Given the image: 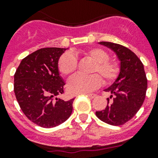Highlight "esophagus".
Segmentation results:
<instances>
[{"label": "esophagus", "mask_w": 158, "mask_h": 158, "mask_svg": "<svg viewBox=\"0 0 158 158\" xmlns=\"http://www.w3.org/2000/svg\"><path fill=\"white\" fill-rule=\"evenodd\" d=\"M87 96L89 97L90 98H96V97H97V94H87Z\"/></svg>", "instance_id": "1"}]
</instances>
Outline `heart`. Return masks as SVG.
I'll use <instances>...</instances> for the list:
<instances>
[{
	"mask_svg": "<svg viewBox=\"0 0 158 158\" xmlns=\"http://www.w3.org/2000/svg\"><path fill=\"white\" fill-rule=\"evenodd\" d=\"M86 59L94 62L90 73L94 74L85 76L75 74L68 81L67 89L70 94H86L91 92L102 84V76L106 84L111 83L120 74V65L117 62L109 60L110 56L106 52L98 48H94L84 52ZM78 67V61L74 55L65 53L58 60V69L62 75L67 76L73 74ZM98 73L100 75L97 74Z\"/></svg>",
	"mask_w": 158,
	"mask_h": 158,
	"instance_id": "obj_1",
	"label": "heart"
}]
</instances>
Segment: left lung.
Segmentation results:
<instances>
[{
  "instance_id": "8db88e82",
  "label": "left lung",
  "mask_w": 158,
  "mask_h": 158,
  "mask_svg": "<svg viewBox=\"0 0 158 158\" xmlns=\"http://www.w3.org/2000/svg\"><path fill=\"white\" fill-rule=\"evenodd\" d=\"M110 48L120 60V71L114 84L105 89L110 93L107 106L96 115L111 125H122L131 120L144 102L148 80L142 61L129 48L117 43L100 42Z\"/></svg>"
}]
</instances>
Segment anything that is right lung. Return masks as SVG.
Instances as JSON below:
<instances>
[{"label": "right lung", "instance_id": "1", "mask_svg": "<svg viewBox=\"0 0 158 158\" xmlns=\"http://www.w3.org/2000/svg\"><path fill=\"white\" fill-rule=\"evenodd\" d=\"M65 48H42L23 58L14 77V91L23 114L36 125L52 128L70 116L74 98H56L64 94V83L58 60Z\"/></svg>", "mask_w": 158, "mask_h": 158}]
</instances>
